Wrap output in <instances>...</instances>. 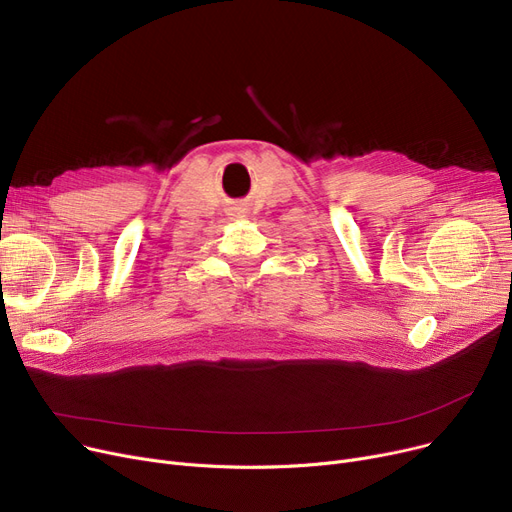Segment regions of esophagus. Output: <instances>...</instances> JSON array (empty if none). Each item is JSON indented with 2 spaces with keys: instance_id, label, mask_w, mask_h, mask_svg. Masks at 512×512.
<instances>
[{
  "instance_id": "34e87169",
  "label": "esophagus",
  "mask_w": 512,
  "mask_h": 512,
  "mask_svg": "<svg viewBox=\"0 0 512 512\" xmlns=\"http://www.w3.org/2000/svg\"><path fill=\"white\" fill-rule=\"evenodd\" d=\"M231 216H233V218H246V216H248V210H246V208H235V210L231 212Z\"/></svg>"
}]
</instances>
